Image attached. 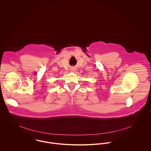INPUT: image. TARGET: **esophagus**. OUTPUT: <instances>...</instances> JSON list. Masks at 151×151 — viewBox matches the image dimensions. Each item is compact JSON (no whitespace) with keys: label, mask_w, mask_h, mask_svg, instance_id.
I'll list each match as a JSON object with an SVG mask.
<instances>
[{"label":"esophagus","mask_w":151,"mask_h":151,"mask_svg":"<svg viewBox=\"0 0 151 151\" xmlns=\"http://www.w3.org/2000/svg\"><path fill=\"white\" fill-rule=\"evenodd\" d=\"M71 71H76V68H72L71 69Z\"/></svg>","instance_id":"esophagus-1"}]
</instances>
